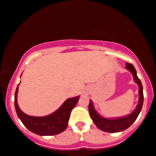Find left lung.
<instances>
[{
  "label": "left lung",
  "mask_w": 156,
  "mask_h": 156,
  "mask_svg": "<svg viewBox=\"0 0 156 156\" xmlns=\"http://www.w3.org/2000/svg\"><path fill=\"white\" fill-rule=\"evenodd\" d=\"M125 67L129 69L130 72L132 73L134 80L138 83L139 87V101L136 106V108L135 109V111L133 113H131L130 115L127 116V117L118 118V119H105V118H103L98 115V114L96 112L94 107H93L92 101H89V112L93 122L99 129L103 130V131L108 132V133H117V132L123 131V130L129 128L130 125L135 122L136 119H137L138 116H139V113L141 110V108H142L143 102H144V94H143V87L142 85H141V80L138 78L136 70L133 64L126 63V67Z\"/></svg>",
  "instance_id": "obj_1"
}]
</instances>
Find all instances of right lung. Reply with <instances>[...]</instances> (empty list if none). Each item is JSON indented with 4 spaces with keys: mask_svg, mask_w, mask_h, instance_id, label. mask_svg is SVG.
<instances>
[{
    "mask_svg": "<svg viewBox=\"0 0 156 156\" xmlns=\"http://www.w3.org/2000/svg\"><path fill=\"white\" fill-rule=\"evenodd\" d=\"M17 91L18 87L15 94V106L17 116L26 128L39 136H53L63 132L67 127L71 111L79 99V97L69 98L56 112L46 117H31L20 109L17 102Z\"/></svg>",
    "mask_w": 156,
    "mask_h": 156,
    "instance_id": "right-lung-1",
    "label": "right lung"
}]
</instances>
